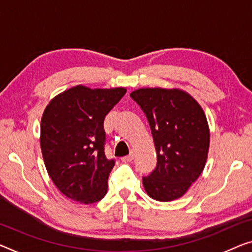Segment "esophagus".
<instances>
[{
  "instance_id": "esophagus-1",
  "label": "esophagus",
  "mask_w": 252,
  "mask_h": 252,
  "mask_svg": "<svg viewBox=\"0 0 252 252\" xmlns=\"http://www.w3.org/2000/svg\"><path fill=\"white\" fill-rule=\"evenodd\" d=\"M133 160H134V153L133 152H131L130 154H128V156L122 158V161L123 162H130V161H133Z\"/></svg>"
}]
</instances>
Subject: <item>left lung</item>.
<instances>
[{
	"mask_svg": "<svg viewBox=\"0 0 252 252\" xmlns=\"http://www.w3.org/2000/svg\"><path fill=\"white\" fill-rule=\"evenodd\" d=\"M130 96L148 118L158 157L143 186L151 198L171 202L184 196L203 172L210 148L206 116L179 89L144 88Z\"/></svg>",
	"mask_w": 252,
	"mask_h": 252,
	"instance_id": "8db88e82",
	"label": "left lung"
}]
</instances>
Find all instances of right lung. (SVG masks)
<instances>
[{"label": "right lung", "mask_w": 252, "mask_h": 252, "mask_svg": "<svg viewBox=\"0 0 252 252\" xmlns=\"http://www.w3.org/2000/svg\"><path fill=\"white\" fill-rule=\"evenodd\" d=\"M125 94V88L76 86L46 107L40 124L42 158L53 183L67 198L94 204L107 193L115 160L104 154L103 122Z\"/></svg>", "instance_id": "right-lung-1"}]
</instances>
